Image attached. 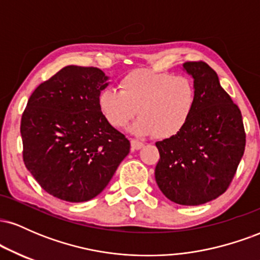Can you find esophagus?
<instances>
[{"label":"esophagus","instance_id":"esophagus-1","mask_svg":"<svg viewBox=\"0 0 260 260\" xmlns=\"http://www.w3.org/2000/svg\"><path fill=\"white\" fill-rule=\"evenodd\" d=\"M131 147H132V149H134V150H139V149L144 147V143L139 142V140L137 139H131Z\"/></svg>","mask_w":260,"mask_h":260}]
</instances>
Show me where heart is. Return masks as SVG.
Returning a JSON list of instances; mask_svg holds the SVG:
<instances>
[{"label": "heart", "mask_w": 260, "mask_h": 260, "mask_svg": "<svg viewBox=\"0 0 260 260\" xmlns=\"http://www.w3.org/2000/svg\"><path fill=\"white\" fill-rule=\"evenodd\" d=\"M120 90L107 88L99 95L104 117L122 128L137 115L132 131L139 136L168 139L180 133L194 111L197 90L193 80L149 68H136L118 82Z\"/></svg>", "instance_id": "heart-1"}]
</instances>
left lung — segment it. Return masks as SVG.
Here are the masks:
<instances>
[{
	"label": "left lung",
	"mask_w": 260,
	"mask_h": 260,
	"mask_svg": "<svg viewBox=\"0 0 260 260\" xmlns=\"http://www.w3.org/2000/svg\"><path fill=\"white\" fill-rule=\"evenodd\" d=\"M183 68L194 79V111L180 133L156 142L155 180L171 202L201 205L228 190L243 156L246 132L240 109L215 71L203 61L184 62Z\"/></svg>",
	"instance_id": "8db88e82"
}]
</instances>
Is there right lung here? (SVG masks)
<instances>
[{
    "label": "right lung",
    "instance_id": "1",
    "mask_svg": "<svg viewBox=\"0 0 260 260\" xmlns=\"http://www.w3.org/2000/svg\"><path fill=\"white\" fill-rule=\"evenodd\" d=\"M106 80L96 67L67 66L35 89L22 115L25 168L62 201L96 197L129 153V140L100 111Z\"/></svg>",
    "mask_w": 260,
    "mask_h": 260
}]
</instances>
